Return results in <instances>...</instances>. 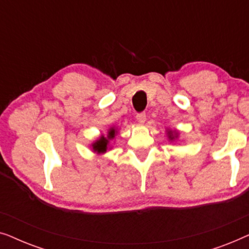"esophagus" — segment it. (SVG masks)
I'll return each instance as SVG.
<instances>
[{
	"instance_id": "34e87169",
	"label": "esophagus",
	"mask_w": 249,
	"mask_h": 249,
	"mask_svg": "<svg viewBox=\"0 0 249 249\" xmlns=\"http://www.w3.org/2000/svg\"><path fill=\"white\" fill-rule=\"evenodd\" d=\"M136 119H137V121L141 122V124H144L147 118H146L145 112H142V113H137V115H136Z\"/></svg>"
}]
</instances>
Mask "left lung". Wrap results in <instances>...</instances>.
<instances>
[{
  "instance_id": "obj_1",
  "label": "left lung",
  "mask_w": 249,
  "mask_h": 249,
  "mask_svg": "<svg viewBox=\"0 0 249 249\" xmlns=\"http://www.w3.org/2000/svg\"><path fill=\"white\" fill-rule=\"evenodd\" d=\"M168 134H169V138L170 139H171V141H173V139H175V138H177V137H178V136H173V134H172V131H169L168 132Z\"/></svg>"
}]
</instances>
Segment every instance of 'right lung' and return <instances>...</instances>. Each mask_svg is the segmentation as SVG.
Wrapping results in <instances>:
<instances>
[{
    "label": "right lung",
    "instance_id": "obj_1",
    "mask_svg": "<svg viewBox=\"0 0 249 249\" xmlns=\"http://www.w3.org/2000/svg\"><path fill=\"white\" fill-rule=\"evenodd\" d=\"M115 136V129L111 128L110 130H108V134H107V137H104V136H102L100 139H97L96 142H94L93 145V151L94 152H97V153H105L107 149V146H108V142L111 141L112 138H114Z\"/></svg>",
    "mask_w": 249,
    "mask_h": 249
}]
</instances>
